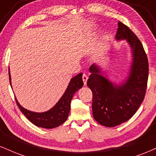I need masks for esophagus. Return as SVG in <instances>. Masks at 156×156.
<instances>
[{
	"mask_svg": "<svg viewBox=\"0 0 156 156\" xmlns=\"http://www.w3.org/2000/svg\"><path fill=\"white\" fill-rule=\"evenodd\" d=\"M88 76H86V74H83V77H82V79H83V83L84 85H86V83H87V80H88Z\"/></svg>",
	"mask_w": 156,
	"mask_h": 156,
	"instance_id": "1",
	"label": "esophagus"
}]
</instances>
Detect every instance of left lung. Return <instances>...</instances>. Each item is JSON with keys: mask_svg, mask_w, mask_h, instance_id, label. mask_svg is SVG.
Instances as JSON below:
<instances>
[{"mask_svg": "<svg viewBox=\"0 0 156 156\" xmlns=\"http://www.w3.org/2000/svg\"><path fill=\"white\" fill-rule=\"evenodd\" d=\"M117 40H126L132 51V64L126 80L121 85L102 76L98 65L89 67L87 86L93 94L94 119L101 125L113 127L129 120L137 111L145 96L148 80V59L141 41L126 24L119 22Z\"/></svg>", "mask_w": 156, "mask_h": 156, "instance_id": "8db88e82", "label": "left lung"}]
</instances>
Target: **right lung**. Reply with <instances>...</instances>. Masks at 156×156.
Wrapping results in <instances>:
<instances>
[{"instance_id": "right-lung-1", "label": "right lung", "mask_w": 156, "mask_h": 156, "mask_svg": "<svg viewBox=\"0 0 156 156\" xmlns=\"http://www.w3.org/2000/svg\"><path fill=\"white\" fill-rule=\"evenodd\" d=\"M9 81L12 86L9 70ZM82 75H83L82 73H79L77 76L73 77L70 80L66 91H65L59 102L48 111L44 112H35L26 110L23 107L20 105L17 99L15 97L16 105L22 113L27 117V119L37 126L45 129H53L59 126L63 123H65L67 119L70 110V103L73 95L83 86Z\"/></svg>"}]
</instances>
